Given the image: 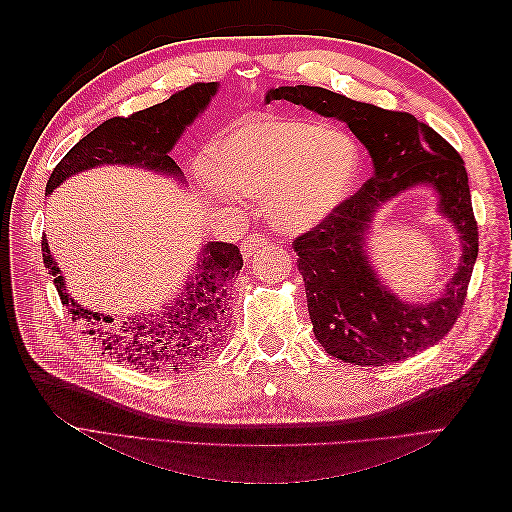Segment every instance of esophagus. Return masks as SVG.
Returning a JSON list of instances; mask_svg holds the SVG:
<instances>
[{
	"instance_id": "1",
	"label": "esophagus",
	"mask_w": 512,
	"mask_h": 512,
	"mask_svg": "<svg viewBox=\"0 0 512 512\" xmlns=\"http://www.w3.org/2000/svg\"><path fill=\"white\" fill-rule=\"evenodd\" d=\"M267 243L269 241H267L265 235H262V232H250V237H247L241 245V252H243L245 258H250L254 252H258L260 247H265Z\"/></svg>"
}]
</instances>
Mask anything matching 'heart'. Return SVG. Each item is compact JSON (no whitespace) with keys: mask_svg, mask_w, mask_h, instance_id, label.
Instances as JSON below:
<instances>
[{"mask_svg":"<svg viewBox=\"0 0 512 512\" xmlns=\"http://www.w3.org/2000/svg\"><path fill=\"white\" fill-rule=\"evenodd\" d=\"M218 194L262 198L282 232L314 228L344 203L359 173V147L339 130L301 119H252L209 143Z\"/></svg>","mask_w":512,"mask_h":512,"instance_id":"obj_1","label":"heart"}]
</instances>
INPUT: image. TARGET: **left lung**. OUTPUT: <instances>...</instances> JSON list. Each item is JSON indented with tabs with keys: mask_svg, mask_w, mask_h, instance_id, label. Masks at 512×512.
Segmentation results:
<instances>
[{
	"mask_svg": "<svg viewBox=\"0 0 512 512\" xmlns=\"http://www.w3.org/2000/svg\"><path fill=\"white\" fill-rule=\"evenodd\" d=\"M265 100H288L344 121L374 162V177L359 192L292 243L322 348L344 363L380 367L438 344L461 314L478 256L468 173L455 147L410 113L386 111L322 87H277ZM418 182L439 192L441 212L458 228L464 250L445 294L425 306L401 302L386 289L364 252L373 213Z\"/></svg>",
	"mask_w": 512,
	"mask_h": 512,
	"instance_id": "obj_1",
	"label": "left lung"
}]
</instances>
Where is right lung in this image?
I'll use <instances>...</instances> for the list:
<instances>
[{
  "label": "right lung",
  "instance_id": "right-lung-1",
  "mask_svg": "<svg viewBox=\"0 0 512 512\" xmlns=\"http://www.w3.org/2000/svg\"><path fill=\"white\" fill-rule=\"evenodd\" d=\"M215 91L218 83H194L145 111L106 119L61 158L46 181V194L68 177L102 164H128L181 179L170 149L185 126L205 111ZM42 258L72 320L85 324L87 333L119 363L145 371H179L215 344L226 327L228 284L243 267L237 245L211 241L203 245L194 273L173 303L156 314L115 322L113 316L91 312L70 297L46 237H42Z\"/></svg>",
  "mask_w": 512,
  "mask_h": 512
}]
</instances>
